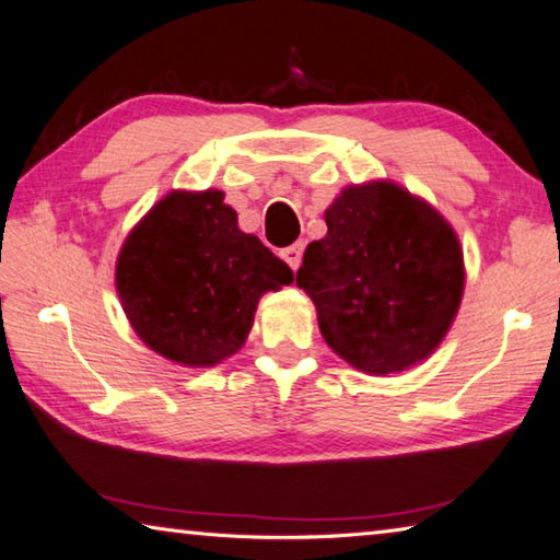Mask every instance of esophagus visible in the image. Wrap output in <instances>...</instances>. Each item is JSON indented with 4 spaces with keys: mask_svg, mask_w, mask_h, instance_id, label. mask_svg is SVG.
<instances>
[{
    "mask_svg": "<svg viewBox=\"0 0 560 560\" xmlns=\"http://www.w3.org/2000/svg\"><path fill=\"white\" fill-rule=\"evenodd\" d=\"M279 257L287 261L293 271H296L301 267V259H303V242H296V245H291V247H283L279 252Z\"/></svg>",
    "mask_w": 560,
    "mask_h": 560,
    "instance_id": "obj_1",
    "label": "esophagus"
}]
</instances>
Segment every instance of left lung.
Segmentation results:
<instances>
[{
    "instance_id": "8db88e82",
    "label": "left lung",
    "mask_w": 560,
    "mask_h": 560,
    "mask_svg": "<svg viewBox=\"0 0 560 560\" xmlns=\"http://www.w3.org/2000/svg\"><path fill=\"white\" fill-rule=\"evenodd\" d=\"M296 283L325 342L352 368H411L448 332L463 296V252L439 212L394 183L350 186L325 210Z\"/></svg>"
}]
</instances>
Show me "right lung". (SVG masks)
I'll return each instance as SVG.
<instances>
[{
  "instance_id": "obj_1",
  "label": "right lung",
  "mask_w": 560,
  "mask_h": 560,
  "mask_svg": "<svg viewBox=\"0 0 560 560\" xmlns=\"http://www.w3.org/2000/svg\"><path fill=\"white\" fill-rule=\"evenodd\" d=\"M222 198L171 192L131 230L117 259V291L139 338L188 368L235 354L261 293L293 281L289 264L245 235Z\"/></svg>"
}]
</instances>
